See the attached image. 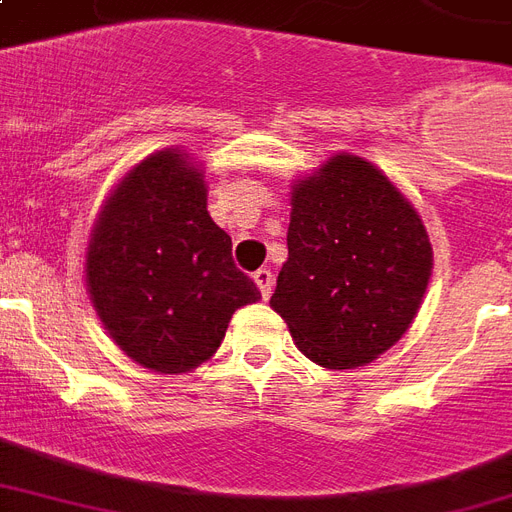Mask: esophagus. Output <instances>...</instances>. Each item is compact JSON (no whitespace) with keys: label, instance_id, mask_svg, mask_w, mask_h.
I'll return each mask as SVG.
<instances>
[{"label":"esophagus","instance_id":"obj_1","mask_svg":"<svg viewBox=\"0 0 512 512\" xmlns=\"http://www.w3.org/2000/svg\"><path fill=\"white\" fill-rule=\"evenodd\" d=\"M255 284H257V290H260V295H263L265 300L271 298V292H273V273H271V268H260V271L255 273Z\"/></svg>","mask_w":512,"mask_h":512}]
</instances>
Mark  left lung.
<instances>
[{
	"mask_svg": "<svg viewBox=\"0 0 512 512\" xmlns=\"http://www.w3.org/2000/svg\"><path fill=\"white\" fill-rule=\"evenodd\" d=\"M287 263L271 308L330 370L362 368L419 314L432 244L411 198L370 161L335 152L292 182Z\"/></svg>",
	"mask_w": 512,
	"mask_h": 512,
	"instance_id": "left-lung-1",
	"label": "left lung"
}]
</instances>
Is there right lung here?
I'll return each mask as SVG.
<instances>
[{"label": "right lung", "instance_id": "obj_1", "mask_svg": "<svg viewBox=\"0 0 512 512\" xmlns=\"http://www.w3.org/2000/svg\"><path fill=\"white\" fill-rule=\"evenodd\" d=\"M206 193L190 152H150L109 190L85 247V287L104 330L163 376L212 360L236 308L260 300Z\"/></svg>", "mask_w": 512, "mask_h": 512}]
</instances>
